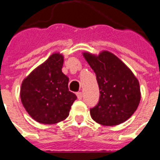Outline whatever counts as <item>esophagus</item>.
<instances>
[{
    "mask_svg": "<svg viewBox=\"0 0 160 160\" xmlns=\"http://www.w3.org/2000/svg\"><path fill=\"white\" fill-rule=\"evenodd\" d=\"M76 96L79 100H81V99H82V98H83V94H82V92H77Z\"/></svg>",
    "mask_w": 160,
    "mask_h": 160,
    "instance_id": "obj_1",
    "label": "esophagus"
}]
</instances>
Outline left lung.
I'll list each match as a JSON object with an SVG mask.
<instances>
[{
	"instance_id": "obj_1",
	"label": "left lung",
	"mask_w": 160,
	"mask_h": 160,
	"mask_svg": "<svg viewBox=\"0 0 160 160\" xmlns=\"http://www.w3.org/2000/svg\"><path fill=\"white\" fill-rule=\"evenodd\" d=\"M95 72L100 97L91 116L98 124L117 125L125 122L137 110L141 99L140 86L127 66L115 55L102 52L98 56L83 54Z\"/></svg>"
}]
</instances>
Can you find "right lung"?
<instances>
[{"instance_id": "add662e5", "label": "right lung", "mask_w": 160, "mask_h": 160, "mask_svg": "<svg viewBox=\"0 0 160 160\" xmlns=\"http://www.w3.org/2000/svg\"><path fill=\"white\" fill-rule=\"evenodd\" d=\"M63 57L54 53L23 80L20 98L29 115L41 124H56L69 114L77 97L68 91L62 74Z\"/></svg>"}]
</instances>
